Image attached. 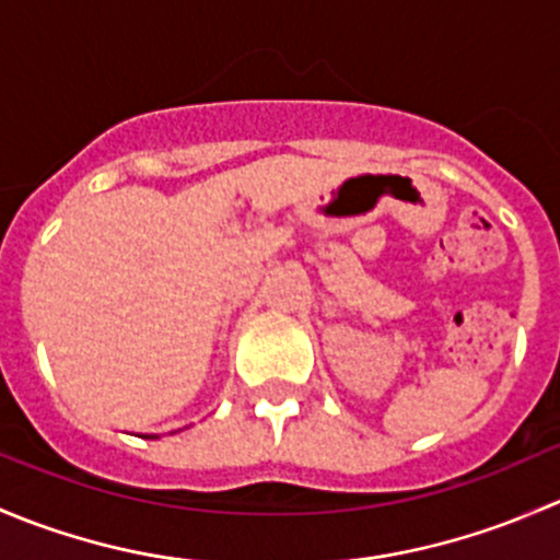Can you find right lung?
Segmentation results:
<instances>
[{
    "label": "right lung",
    "instance_id": "1",
    "mask_svg": "<svg viewBox=\"0 0 560 560\" xmlns=\"http://www.w3.org/2000/svg\"><path fill=\"white\" fill-rule=\"evenodd\" d=\"M145 439H160V436H145Z\"/></svg>",
    "mask_w": 560,
    "mask_h": 560
}]
</instances>
